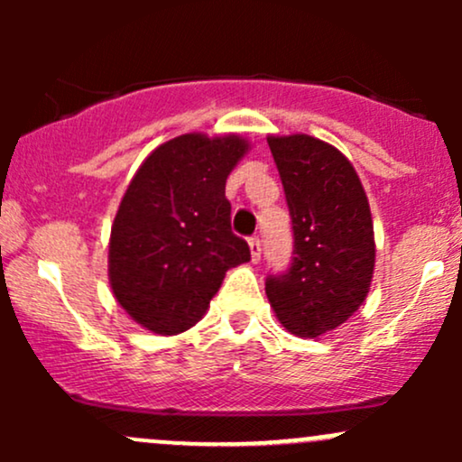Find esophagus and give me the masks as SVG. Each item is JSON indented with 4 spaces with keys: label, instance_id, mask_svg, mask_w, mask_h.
Listing matches in <instances>:
<instances>
[{
    "label": "esophagus",
    "instance_id": "esophagus-1",
    "mask_svg": "<svg viewBox=\"0 0 462 462\" xmlns=\"http://www.w3.org/2000/svg\"><path fill=\"white\" fill-rule=\"evenodd\" d=\"M249 252H252V263L261 261V238L258 236L249 238Z\"/></svg>",
    "mask_w": 462,
    "mask_h": 462
}]
</instances>
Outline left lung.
<instances>
[{
	"instance_id": "left-lung-1",
	"label": "left lung",
	"mask_w": 462,
	"mask_h": 462,
	"mask_svg": "<svg viewBox=\"0 0 462 462\" xmlns=\"http://www.w3.org/2000/svg\"><path fill=\"white\" fill-rule=\"evenodd\" d=\"M282 180L293 263L264 282L291 334L315 338L346 323L369 293L375 243L367 195L352 162L315 136H269Z\"/></svg>"
}]
</instances>
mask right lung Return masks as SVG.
<instances>
[{
  "label": "right lung",
  "instance_id": "obj_1",
  "mask_svg": "<svg viewBox=\"0 0 462 462\" xmlns=\"http://www.w3.org/2000/svg\"><path fill=\"white\" fill-rule=\"evenodd\" d=\"M249 143L182 134L156 147L132 178L108 245L116 301L156 334H180L208 310L227 269L249 261L230 227L226 180Z\"/></svg>",
  "mask_w": 462,
  "mask_h": 462
}]
</instances>
